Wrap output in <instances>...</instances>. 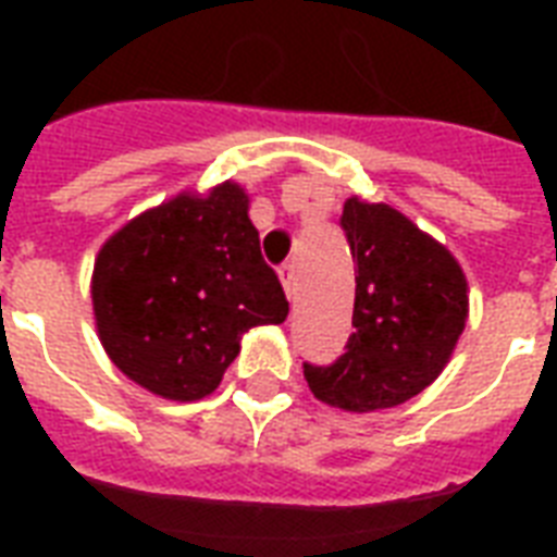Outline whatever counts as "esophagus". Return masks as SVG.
<instances>
[{
	"instance_id": "1",
	"label": "esophagus",
	"mask_w": 557,
	"mask_h": 557,
	"mask_svg": "<svg viewBox=\"0 0 557 557\" xmlns=\"http://www.w3.org/2000/svg\"><path fill=\"white\" fill-rule=\"evenodd\" d=\"M280 280H283L286 295L295 300V295H297V265L295 262H283V265H280Z\"/></svg>"
}]
</instances>
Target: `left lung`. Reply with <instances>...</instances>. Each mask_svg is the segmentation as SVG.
Masks as SVG:
<instances>
[{
  "label": "left lung",
  "instance_id": "obj_1",
  "mask_svg": "<svg viewBox=\"0 0 557 557\" xmlns=\"http://www.w3.org/2000/svg\"><path fill=\"white\" fill-rule=\"evenodd\" d=\"M341 227L356 262V306L344 356L304 361L314 396L370 413L422 393L466 330L468 286L440 243L387 205L347 199Z\"/></svg>",
  "mask_w": 557,
  "mask_h": 557
}]
</instances>
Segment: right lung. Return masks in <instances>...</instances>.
Masks as SVG:
<instances>
[{"label":"right lung","mask_w":557,"mask_h":557,"mask_svg":"<svg viewBox=\"0 0 557 557\" xmlns=\"http://www.w3.org/2000/svg\"><path fill=\"white\" fill-rule=\"evenodd\" d=\"M91 304L117 370L176 401L213 393L239 335L288 314L248 196L231 182L205 199L176 196L121 227L95 260Z\"/></svg>","instance_id":"1"}]
</instances>
